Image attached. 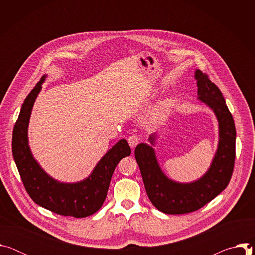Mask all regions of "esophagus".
Returning a JSON list of instances; mask_svg holds the SVG:
<instances>
[{"label": "esophagus", "instance_id": "34e87169", "mask_svg": "<svg viewBox=\"0 0 255 255\" xmlns=\"http://www.w3.org/2000/svg\"><path fill=\"white\" fill-rule=\"evenodd\" d=\"M140 140H141L140 136H138V135H132V136H130V137L128 138V143H129V145H130V146H131L132 148H134V147L137 146L138 143L140 142Z\"/></svg>", "mask_w": 255, "mask_h": 255}]
</instances>
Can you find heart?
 <instances>
[{"label":"heart","instance_id":"heart-1","mask_svg":"<svg viewBox=\"0 0 255 255\" xmlns=\"http://www.w3.org/2000/svg\"><path fill=\"white\" fill-rule=\"evenodd\" d=\"M171 105H172V103L168 99L161 101L158 104V106L152 111V113L150 114L149 122L150 123H159V122L163 121L170 111Z\"/></svg>","mask_w":255,"mask_h":255}]
</instances>
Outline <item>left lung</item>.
<instances>
[{"instance_id":"left-lung-1","label":"left lung","mask_w":255,"mask_h":255,"mask_svg":"<svg viewBox=\"0 0 255 255\" xmlns=\"http://www.w3.org/2000/svg\"><path fill=\"white\" fill-rule=\"evenodd\" d=\"M195 79L198 100L212 109L219 122V143L208 171L189 184L169 179L162 172L152 147L155 133L148 139L151 145L140 143L135 148V158L147 196L153 206L165 214H187L199 210L226 189L234 168L236 130L233 117L221 91L209 77L197 69Z\"/></svg>"}]
</instances>
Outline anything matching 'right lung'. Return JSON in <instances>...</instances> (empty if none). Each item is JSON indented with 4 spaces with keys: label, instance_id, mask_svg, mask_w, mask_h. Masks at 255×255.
<instances>
[{
    "label": "right lung",
    "instance_id": "obj_1",
    "mask_svg": "<svg viewBox=\"0 0 255 255\" xmlns=\"http://www.w3.org/2000/svg\"><path fill=\"white\" fill-rule=\"evenodd\" d=\"M45 78H41L22 105L13 131L14 160L27 193L36 204L58 215L85 218L102 207L115 167L131 154V149L128 142L121 139L101 158L93 172L79 183H60L48 175L33 157L28 143L31 111Z\"/></svg>",
    "mask_w": 255,
    "mask_h": 255
}]
</instances>
